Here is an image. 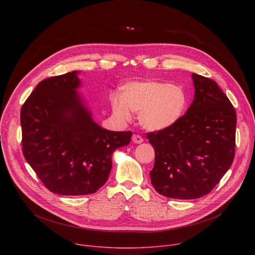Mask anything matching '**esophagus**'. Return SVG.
I'll return each mask as SVG.
<instances>
[{"label": "esophagus", "instance_id": "1", "mask_svg": "<svg viewBox=\"0 0 255 255\" xmlns=\"http://www.w3.org/2000/svg\"><path fill=\"white\" fill-rule=\"evenodd\" d=\"M132 140H133V142L134 143H137V144H139V143H142L143 142V138L140 136V135H133V137H132Z\"/></svg>", "mask_w": 255, "mask_h": 255}]
</instances>
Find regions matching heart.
Segmentation results:
<instances>
[{
  "label": "heart",
  "mask_w": 255,
  "mask_h": 255,
  "mask_svg": "<svg viewBox=\"0 0 255 255\" xmlns=\"http://www.w3.org/2000/svg\"><path fill=\"white\" fill-rule=\"evenodd\" d=\"M114 114L123 121L132 119L131 112L139 114L142 127L159 131L173 126L184 116L189 100L179 85L163 82H136L122 89V98L111 99Z\"/></svg>",
  "instance_id": "1"
}]
</instances>
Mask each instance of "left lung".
<instances>
[{
	"instance_id": "obj_1",
	"label": "left lung",
	"mask_w": 255,
	"mask_h": 255,
	"mask_svg": "<svg viewBox=\"0 0 255 255\" xmlns=\"http://www.w3.org/2000/svg\"><path fill=\"white\" fill-rule=\"evenodd\" d=\"M192 77L195 99L186 114L169 128L146 133L155 151L151 184L158 194L172 199L209 194L235 155V109L215 81Z\"/></svg>"
}]
</instances>
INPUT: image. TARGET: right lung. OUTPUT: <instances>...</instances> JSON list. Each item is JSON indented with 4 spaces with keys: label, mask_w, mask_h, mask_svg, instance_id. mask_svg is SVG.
I'll return each instance as SVG.
<instances>
[{
    "label": "right lung",
    "mask_w": 255,
    "mask_h": 255,
    "mask_svg": "<svg viewBox=\"0 0 255 255\" xmlns=\"http://www.w3.org/2000/svg\"><path fill=\"white\" fill-rule=\"evenodd\" d=\"M78 71L47 78L21 108L22 151L50 192L62 196L96 193L108 180L113 152L132 132L109 131L92 119L77 88Z\"/></svg>",
    "instance_id": "add662e5"
}]
</instances>
